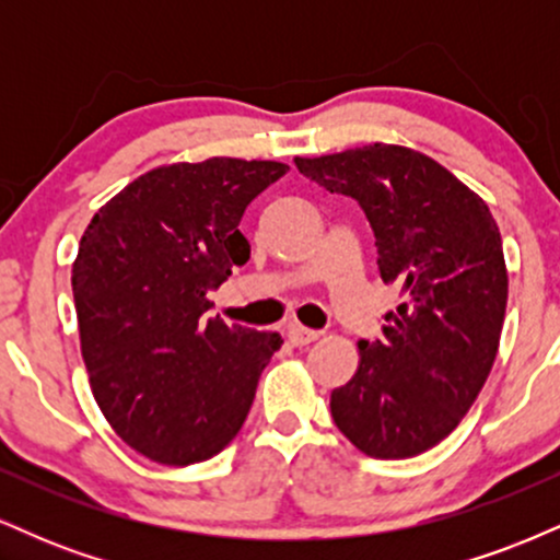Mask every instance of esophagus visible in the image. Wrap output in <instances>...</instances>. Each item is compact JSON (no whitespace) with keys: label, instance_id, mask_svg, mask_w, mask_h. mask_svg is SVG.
I'll return each mask as SVG.
<instances>
[{"label":"esophagus","instance_id":"34e87169","mask_svg":"<svg viewBox=\"0 0 560 560\" xmlns=\"http://www.w3.org/2000/svg\"><path fill=\"white\" fill-rule=\"evenodd\" d=\"M287 337H289V342H292L294 347H305V345L316 342L318 331L305 329V326H300V324H289L287 326Z\"/></svg>","mask_w":560,"mask_h":560}]
</instances>
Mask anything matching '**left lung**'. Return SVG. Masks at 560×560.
I'll return each instance as SVG.
<instances>
[{"instance_id": "1", "label": "left lung", "mask_w": 560, "mask_h": 560, "mask_svg": "<svg viewBox=\"0 0 560 560\" xmlns=\"http://www.w3.org/2000/svg\"><path fill=\"white\" fill-rule=\"evenodd\" d=\"M294 165L361 205L378 273L400 289L384 339H361L355 376L331 392V419L371 458H413L458 427L492 371L508 302L498 223L485 199L408 147L376 141Z\"/></svg>"}]
</instances>
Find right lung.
<instances>
[{"label":"right lung","mask_w":560,"mask_h":560,"mask_svg":"<svg viewBox=\"0 0 560 560\" xmlns=\"http://www.w3.org/2000/svg\"><path fill=\"white\" fill-rule=\"evenodd\" d=\"M289 171L273 160L163 165L96 210L73 262L94 400L144 458L189 466L234 440L276 331L208 318V294L249 260L247 205Z\"/></svg>","instance_id":"1"}]
</instances>
